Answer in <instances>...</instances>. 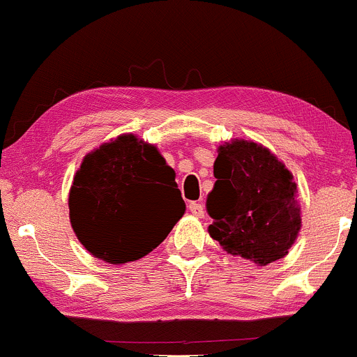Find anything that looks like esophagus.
Wrapping results in <instances>:
<instances>
[{"label": "esophagus", "instance_id": "1", "mask_svg": "<svg viewBox=\"0 0 357 357\" xmlns=\"http://www.w3.org/2000/svg\"><path fill=\"white\" fill-rule=\"evenodd\" d=\"M188 208H190V212L193 213V215L204 217L205 207H204V204H200V202H191V204L188 205Z\"/></svg>", "mask_w": 357, "mask_h": 357}]
</instances>
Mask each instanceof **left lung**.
<instances>
[{
	"label": "left lung",
	"instance_id": "8db88e82",
	"mask_svg": "<svg viewBox=\"0 0 357 357\" xmlns=\"http://www.w3.org/2000/svg\"><path fill=\"white\" fill-rule=\"evenodd\" d=\"M207 197L208 232L227 253L268 265L286 257L301 229L298 186L268 149L246 140L220 145Z\"/></svg>",
	"mask_w": 357,
	"mask_h": 357
}]
</instances>
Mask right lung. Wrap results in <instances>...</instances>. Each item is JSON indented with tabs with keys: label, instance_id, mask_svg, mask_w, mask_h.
<instances>
[{
	"label": "right lung",
	"instance_id": "obj_1",
	"mask_svg": "<svg viewBox=\"0 0 357 357\" xmlns=\"http://www.w3.org/2000/svg\"><path fill=\"white\" fill-rule=\"evenodd\" d=\"M174 178L159 150L131 133L87 153L68 198L78 241L107 264L140 260L185 213Z\"/></svg>",
	"mask_w": 357,
	"mask_h": 357
}]
</instances>
